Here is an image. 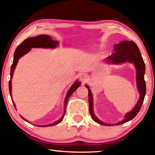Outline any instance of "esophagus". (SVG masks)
<instances>
[{
	"mask_svg": "<svg viewBox=\"0 0 155 155\" xmlns=\"http://www.w3.org/2000/svg\"><path fill=\"white\" fill-rule=\"evenodd\" d=\"M88 78V75L87 73H82L80 75V80H82V81H84V80H86L87 78Z\"/></svg>",
	"mask_w": 155,
	"mask_h": 155,
	"instance_id": "esophagus-1",
	"label": "esophagus"
}]
</instances>
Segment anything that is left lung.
Returning <instances> with one entry per match:
<instances>
[{"label": "left lung", "instance_id": "left-lung-1", "mask_svg": "<svg viewBox=\"0 0 155 155\" xmlns=\"http://www.w3.org/2000/svg\"><path fill=\"white\" fill-rule=\"evenodd\" d=\"M114 51H115V52L110 56L107 57L106 61L111 63H120L126 62V61L134 63L135 66L136 68V81L137 90H138L140 93V99L135 107L133 108L132 111L126 114L125 118L122 121H120L115 124H106V123L99 120L93 113L92 93H91V91L88 87L86 86L87 88L88 89L89 105H90V114L91 117L95 122L107 126H114V125L118 126V125L123 124L132 120L140 110L146 94V84L145 79H144L145 65L137 46L133 41H124L120 42L118 45L114 46Z\"/></svg>", "mask_w": 155, "mask_h": 155}]
</instances>
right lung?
<instances>
[{
  "label": "right lung",
  "instance_id": "right-lung-1",
  "mask_svg": "<svg viewBox=\"0 0 155 155\" xmlns=\"http://www.w3.org/2000/svg\"><path fill=\"white\" fill-rule=\"evenodd\" d=\"M58 45V41H54V40L51 39L49 36L48 35H39L38 37H31L29 38V39H25V41H23L22 43H21L20 45H19L18 47H17L15 51L14 54V58H13V63H12V66H11V70H10V80L9 81V92L11 96V79L12 78V75H13L14 70L15 68V66L18 63V61L19 58L20 57H22L23 55L27 54V52L30 50L31 48H40V47H44V48H54ZM80 86V83L79 82L76 81L75 83L73 84V86L71 87V89H70L66 95V97H65V111L64 114H63L62 117L61 118L60 120H58V121L53 123L49 125H46V126H43L44 127H47V126H54V125H56L59 124V123L62 121L63 119V117H64L65 112V107H66L68 100L69 97H71V95L73 94V93L75 92V91L77 90L78 87H79ZM13 104L15 107V105L14 102ZM24 119V118H23Z\"/></svg>",
  "mask_w": 155,
  "mask_h": 155
}]
</instances>
